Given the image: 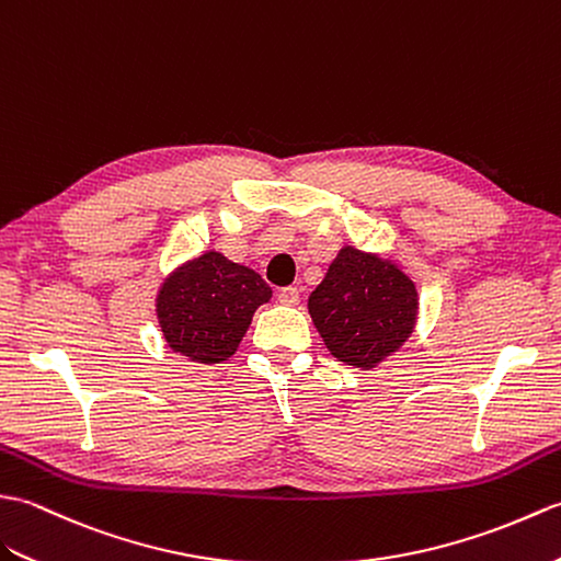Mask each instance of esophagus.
I'll return each mask as SVG.
<instances>
[{"label":"esophagus","mask_w":561,"mask_h":561,"mask_svg":"<svg viewBox=\"0 0 561 561\" xmlns=\"http://www.w3.org/2000/svg\"><path fill=\"white\" fill-rule=\"evenodd\" d=\"M278 302L280 305H297V302H300V290H297V288H293V285H290V288H280L278 290Z\"/></svg>","instance_id":"1"}]
</instances>
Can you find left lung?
<instances>
[{"label": "left lung", "instance_id": "8db88e82", "mask_svg": "<svg viewBox=\"0 0 561 561\" xmlns=\"http://www.w3.org/2000/svg\"><path fill=\"white\" fill-rule=\"evenodd\" d=\"M307 309L339 363L375 369L413 335L420 297L391 256L345 244L309 295Z\"/></svg>", "mask_w": 561, "mask_h": 561}]
</instances>
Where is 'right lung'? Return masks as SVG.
Segmentation results:
<instances>
[{"label":"right lung","instance_id":"1","mask_svg":"<svg viewBox=\"0 0 561 561\" xmlns=\"http://www.w3.org/2000/svg\"><path fill=\"white\" fill-rule=\"evenodd\" d=\"M271 295L256 271L208 249L163 278L156 317L172 353L218 365L234 355L254 312Z\"/></svg>","mask_w":561,"mask_h":561}]
</instances>
